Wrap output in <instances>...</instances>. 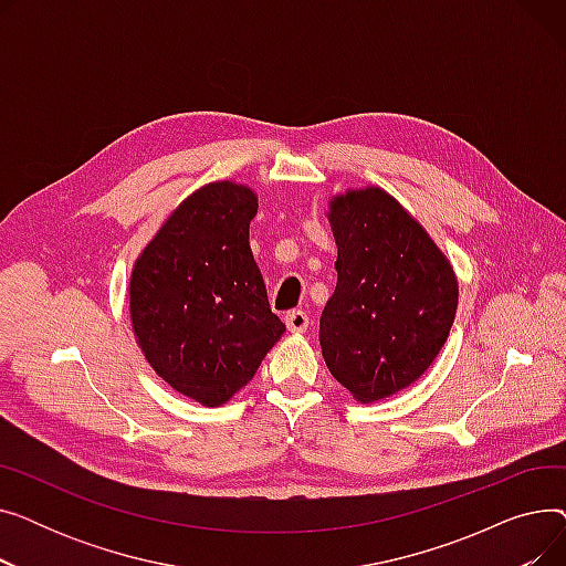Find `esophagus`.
Returning a JSON list of instances; mask_svg holds the SVG:
<instances>
[{
  "mask_svg": "<svg viewBox=\"0 0 566 566\" xmlns=\"http://www.w3.org/2000/svg\"><path fill=\"white\" fill-rule=\"evenodd\" d=\"M284 321H286V328H289L291 333H305V331L310 328V316H307V312H303V310L289 312V314L284 316Z\"/></svg>",
  "mask_w": 566,
  "mask_h": 566,
  "instance_id": "esophagus-1",
  "label": "esophagus"
}]
</instances>
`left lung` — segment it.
Wrapping results in <instances>:
<instances>
[{"label": "left lung", "instance_id": "1", "mask_svg": "<svg viewBox=\"0 0 566 566\" xmlns=\"http://www.w3.org/2000/svg\"><path fill=\"white\" fill-rule=\"evenodd\" d=\"M337 286L321 314L323 360L363 403L418 380L448 342L459 305L452 265L380 188L331 201Z\"/></svg>", "mask_w": 566, "mask_h": 566}]
</instances>
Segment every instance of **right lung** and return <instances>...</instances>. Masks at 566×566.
Listing matches in <instances>:
<instances>
[{
  "instance_id": "1",
  "label": "right lung",
  "mask_w": 566,
  "mask_h": 566,
  "mask_svg": "<svg viewBox=\"0 0 566 566\" xmlns=\"http://www.w3.org/2000/svg\"><path fill=\"white\" fill-rule=\"evenodd\" d=\"M256 195L218 181L192 192L144 248L130 275V321L156 374L203 406L252 380L286 325L271 312L250 250Z\"/></svg>"
}]
</instances>
